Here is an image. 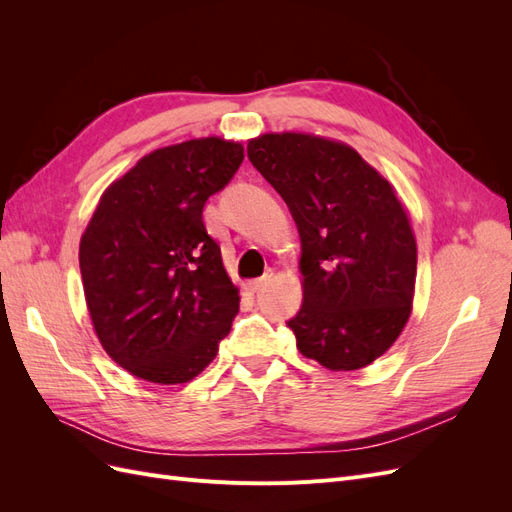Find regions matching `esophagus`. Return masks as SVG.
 <instances>
[{
  "mask_svg": "<svg viewBox=\"0 0 512 512\" xmlns=\"http://www.w3.org/2000/svg\"><path fill=\"white\" fill-rule=\"evenodd\" d=\"M271 277H273V273H271V271H269V273H265L262 277H256V280H252V282H250V290H252V292H258L260 288H265V286L271 282Z\"/></svg>",
  "mask_w": 512,
  "mask_h": 512,
  "instance_id": "34e87169",
  "label": "esophagus"
}]
</instances>
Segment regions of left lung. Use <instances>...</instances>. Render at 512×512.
Returning <instances> with one entry per match:
<instances>
[{
    "label": "left lung",
    "instance_id": "8db88e82",
    "mask_svg": "<svg viewBox=\"0 0 512 512\" xmlns=\"http://www.w3.org/2000/svg\"><path fill=\"white\" fill-rule=\"evenodd\" d=\"M247 158L284 198L301 237L303 305L286 324L307 359L361 369L393 346L412 309L416 241L391 183L352 147L265 134Z\"/></svg>",
    "mask_w": 512,
    "mask_h": 512
}]
</instances>
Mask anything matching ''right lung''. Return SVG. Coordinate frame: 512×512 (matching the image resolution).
<instances>
[{"mask_svg": "<svg viewBox=\"0 0 512 512\" xmlns=\"http://www.w3.org/2000/svg\"><path fill=\"white\" fill-rule=\"evenodd\" d=\"M243 162L241 143L200 138L149 153L108 188L81 239L91 322L111 359L158 384L190 382L239 312L203 222Z\"/></svg>", "mask_w": 512, "mask_h": 512, "instance_id": "right-lung-1", "label": "right lung"}]
</instances>
